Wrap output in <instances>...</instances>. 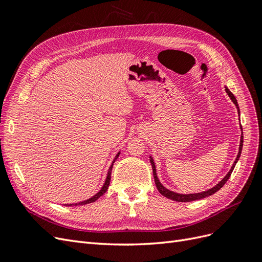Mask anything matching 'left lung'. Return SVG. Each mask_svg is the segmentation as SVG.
<instances>
[{"mask_svg":"<svg viewBox=\"0 0 262 262\" xmlns=\"http://www.w3.org/2000/svg\"><path fill=\"white\" fill-rule=\"evenodd\" d=\"M225 91L226 93L228 94V96L230 97V99L232 100V103L236 105L237 110H238V115L240 116V110H239V106H238V103H237V99L236 97L233 96V94L229 91V89H228L227 86H225ZM240 129H241V135H240V144H239V151H238V155H237V158L236 160H234V163L232 164L230 170L228 171L227 175L220 180V182L212 187V188L208 189L206 191H201V192H196V193H187V195H185V193H178V192H175V191H171L169 189H167L165 186H163V184L159 182L158 179V176H157V172H156V166H155V162H154V158L152 156H149V159H150V164H151V167H152V173H154V179H155V184H156V187L158 191L162 193L163 196H165L166 198L168 199H171V200H175V201H180V203H187V201H193V200H198V199H203V198H206L208 196H211L213 195L214 192H217L221 187H223L226 183L227 180L229 179L231 172L234 168V166H236V164L238 163V160L240 158V155H241V150H243V144H244V134H243V127H241L240 125Z\"/></svg>","mask_w":262,"mask_h":262,"instance_id":"8db88e82","label":"left lung"}]
</instances>
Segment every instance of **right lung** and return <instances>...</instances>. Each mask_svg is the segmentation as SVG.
I'll return each mask as SVG.
<instances>
[{
	"mask_svg": "<svg viewBox=\"0 0 262 262\" xmlns=\"http://www.w3.org/2000/svg\"><path fill=\"white\" fill-rule=\"evenodd\" d=\"M119 154H120V151H118L117 155L115 156V158H114V160L112 162V165L110 166V168H108V171H107V176H106L105 182H104V184H103V186H102V188H100V189L95 193V195H94V196L91 197V198H89V199L84 200V201H79V203H75V204H65L64 206H82V205H87V204L94 203V201H96L100 196H103L104 193L106 192V190L108 189V186H110V183H111V175H112L113 165H114V163H115V160L118 158Z\"/></svg>",
	"mask_w": 262,
	"mask_h": 262,
	"instance_id": "obj_1",
	"label": "right lung"
}]
</instances>
